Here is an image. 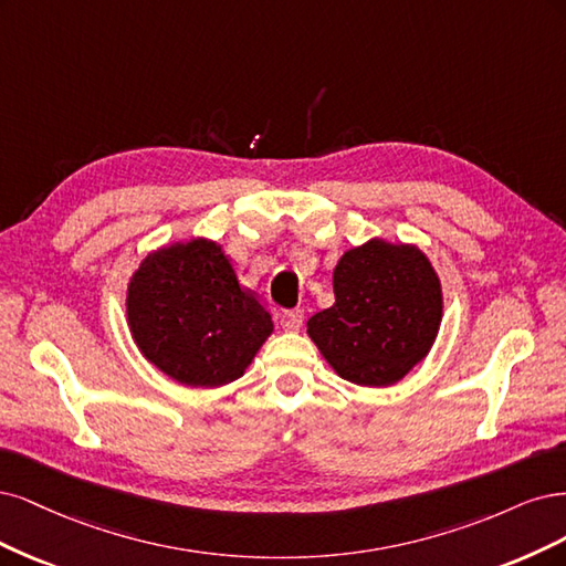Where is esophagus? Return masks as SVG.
<instances>
[{
    "label": "esophagus",
    "instance_id": "34e87169",
    "mask_svg": "<svg viewBox=\"0 0 566 566\" xmlns=\"http://www.w3.org/2000/svg\"><path fill=\"white\" fill-rule=\"evenodd\" d=\"M280 324L284 326L286 332H296L298 326L303 324V310H282L280 313Z\"/></svg>",
    "mask_w": 566,
    "mask_h": 566
}]
</instances>
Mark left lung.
Here are the masks:
<instances>
[{"mask_svg":"<svg viewBox=\"0 0 566 566\" xmlns=\"http://www.w3.org/2000/svg\"><path fill=\"white\" fill-rule=\"evenodd\" d=\"M332 307L307 334L334 371L357 386H392L421 361L442 322V289L416 247L371 240L343 253Z\"/></svg>","mask_w":566,"mask_h":566,"instance_id":"8db88e82","label":"left lung"}]
</instances>
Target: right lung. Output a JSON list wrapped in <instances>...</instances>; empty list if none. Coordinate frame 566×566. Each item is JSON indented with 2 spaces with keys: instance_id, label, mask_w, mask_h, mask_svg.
I'll return each instance as SVG.
<instances>
[{
  "instance_id": "right-lung-1",
  "label": "right lung",
  "mask_w": 566,
  "mask_h": 566,
  "mask_svg": "<svg viewBox=\"0 0 566 566\" xmlns=\"http://www.w3.org/2000/svg\"><path fill=\"white\" fill-rule=\"evenodd\" d=\"M126 313L145 359L192 388L240 378L272 334L268 310L237 282L221 247L207 240L145 259L129 282Z\"/></svg>"
}]
</instances>
